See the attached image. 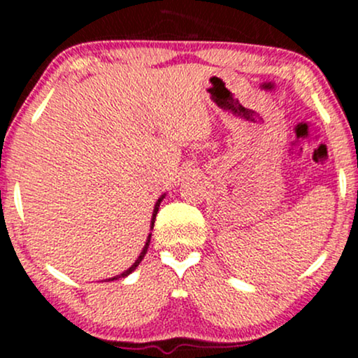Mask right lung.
Here are the masks:
<instances>
[{
  "instance_id": "right-lung-1",
  "label": "right lung",
  "mask_w": 358,
  "mask_h": 358,
  "mask_svg": "<svg viewBox=\"0 0 358 358\" xmlns=\"http://www.w3.org/2000/svg\"><path fill=\"white\" fill-rule=\"evenodd\" d=\"M163 199H165V195H162V196H159V199H158V202H156V205H155V210H153V219H151V229H153V225H155V219H156V213H158L159 203H162V200H163ZM150 241H151V234H150V236H148V241H146L145 248H143V250H141V254H139V256H138V259H136V261H134V264H133V266H131V268H129V269H126V271H124V273L117 274V276H114V278H109V279H108V281H114V279H119V278H126V276H127V274H131V273H133V271H134V269H136V268H138V266H139V262H141V261H143V257H145V256H146V252H148V245H150Z\"/></svg>"
}]
</instances>
